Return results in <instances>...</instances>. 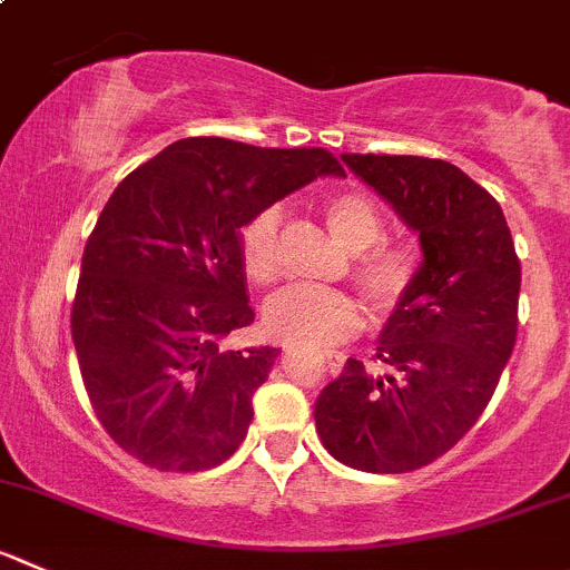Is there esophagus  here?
Listing matches in <instances>:
<instances>
[{"label":"esophagus","mask_w":570,"mask_h":570,"mask_svg":"<svg viewBox=\"0 0 570 570\" xmlns=\"http://www.w3.org/2000/svg\"><path fill=\"white\" fill-rule=\"evenodd\" d=\"M284 353H286V356H289V351H284ZM320 356H323V362H328L331 367H340L342 358H345L340 351H323V353H320Z\"/></svg>","instance_id":"obj_1"}]
</instances>
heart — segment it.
<instances>
[{"label": "heart", "instance_id": "1", "mask_svg": "<svg viewBox=\"0 0 570 570\" xmlns=\"http://www.w3.org/2000/svg\"><path fill=\"white\" fill-rule=\"evenodd\" d=\"M325 223L334 239L351 256V278L375 312H392L406 301L420 273L414 245L381 239L384 219L379 206L364 191H336L323 206ZM281 225L278 206L258 212L242 228L239 250L245 275L258 286L281 275ZM362 325L358 303L347 292L289 286L269 297L264 306V328L273 340L295 347H317L356 334Z\"/></svg>", "mask_w": 570, "mask_h": 570}]
</instances>
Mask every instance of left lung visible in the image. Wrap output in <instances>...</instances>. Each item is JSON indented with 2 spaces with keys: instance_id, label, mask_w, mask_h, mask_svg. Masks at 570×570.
<instances>
[{
  "instance_id": "left-lung-1",
  "label": "left lung",
  "mask_w": 570,
  "mask_h": 570,
  "mask_svg": "<svg viewBox=\"0 0 570 570\" xmlns=\"http://www.w3.org/2000/svg\"><path fill=\"white\" fill-rule=\"evenodd\" d=\"M342 161L420 234V273L390 314L373 375L347 358L314 403L325 451L367 473H406L454 449L499 386L518 334L521 262L495 197L420 156Z\"/></svg>"
}]
</instances>
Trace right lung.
Wrapping results in <instances>:
<instances>
[{"label":"right lung","mask_w":570,"mask_h":570,"mask_svg":"<svg viewBox=\"0 0 570 570\" xmlns=\"http://www.w3.org/2000/svg\"><path fill=\"white\" fill-rule=\"evenodd\" d=\"M320 175V147L275 150L180 138L132 169L86 242L71 340L99 423L158 471L195 473L234 454L278 347L223 351L253 323L239 228Z\"/></svg>","instance_id":"obj_1"}]
</instances>
